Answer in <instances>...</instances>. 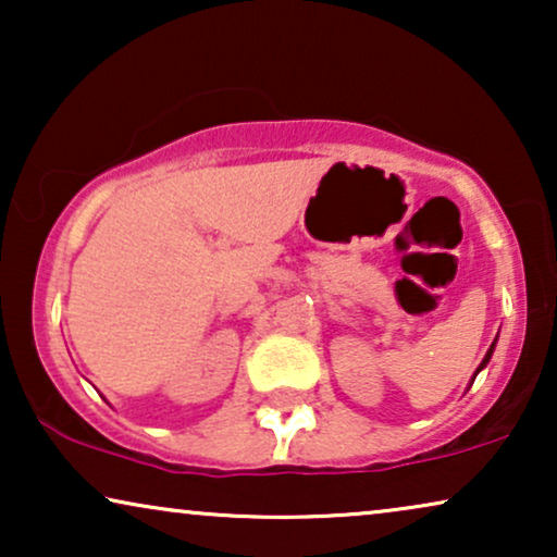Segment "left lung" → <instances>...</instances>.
I'll return each mask as SVG.
<instances>
[{
	"mask_svg": "<svg viewBox=\"0 0 557 557\" xmlns=\"http://www.w3.org/2000/svg\"><path fill=\"white\" fill-rule=\"evenodd\" d=\"M497 337H499V334H497ZM494 347H497V339H494V342H492V347H490V349H486L484 360H482V364H479V368H476V372H474V377H471V383H469V387H471V385H474V380H476V375H479V372H482V370L486 368V364H490V360H492V352H494Z\"/></svg>",
	"mask_w": 557,
	"mask_h": 557,
	"instance_id": "obj_1",
	"label": "left lung"
}]
</instances>
